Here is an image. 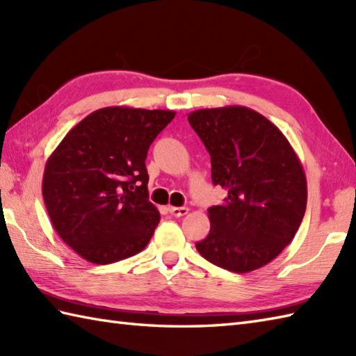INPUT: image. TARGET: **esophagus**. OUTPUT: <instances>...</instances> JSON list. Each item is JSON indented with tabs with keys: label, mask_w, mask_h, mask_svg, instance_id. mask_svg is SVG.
Segmentation results:
<instances>
[{
	"label": "esophagus",
	"mask_w": 356,
	"mask_h": 356,
	"mask_svg": "<svg viewBox=\"0 0 356 356\" xmlns=\"http://www.w3.org/2000/svg\"><path fill=\"white\" fill-rule=\"evenodd\" d=\"M168 211H170V214L174 216V217H182V216L188 214V208H185V207H180V208L170 207Z\"/></svg>",
	"instance_id": "34e87169"
}]
</instances>
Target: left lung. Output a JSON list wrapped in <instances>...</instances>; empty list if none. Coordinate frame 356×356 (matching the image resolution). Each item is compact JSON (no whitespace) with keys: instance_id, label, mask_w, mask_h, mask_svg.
Masks as SVG:
<instances>
[{"instance_id":"1","label":"left lung","mask_w":356,"mask_h":356,"mask_svg":"<svg viewBox=\"0 0 356 356\" xmlns=\"http://www.w3.org/2000/svg\"><path fill=\"white\" fill-rule=\"evenodd\" d=\"M188 122L211 156L214 185L228 191L208 209L211 229L199 254L237 274L259 269L291 243L305 217L303 166L284 134L248 107L195 110Z\"/></svg>"}]
</instances>
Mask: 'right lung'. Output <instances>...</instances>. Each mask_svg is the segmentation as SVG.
<instances>
[{"mask_svg": "<svg viewBox=\"0 0 356 356\" xmlns=\"http://www.w3.org/2000/svg\"><path fill=\"white\" fill-rule=\"evenodd\" d=\"M174 116L170 110H96L47 159L45 208L58 236L84 260H124L153 237L161 214L148 200L145 159Z\"/></svg>", "mask_w": 356, "mask_h": 356, "instance_id": "right-lung-1", "label": "right lung"}]
</instances>
